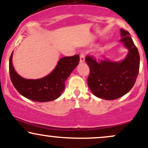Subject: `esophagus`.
Wrapping results in <instances>:
<instances>
[{"label": "esophagus", "mask_w": 148, "mask_h": 148, "mask_svg": "<svg viewBox=\"0 0 148 148\" xmlns=\"http://www.w3.org/2000/svg\"><path fill=\"white\" fill-rule=\"evenodd\" d=\"M85 61V55L83 53H81L80 54V62H84Z\"/></svg>", "instance_id": "1"}]
</instances>
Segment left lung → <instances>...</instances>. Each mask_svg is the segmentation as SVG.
<instances>
[{
  "instance_id": "left-lung-1",
  "label": "left lung",
  "mask_w": 148,
  "mask_h": 148,
  "mask_svg": "<svg viewBox=\"0 0 148 148\" xmlns=\"http://www.w3.org/2000/svg\"><path fill=\"white\" fill-rule=\"evenodd\" d=\"M120 41L129 49L125 60L112 62L108 59L98 60L87 56L86 62L90 68L88 85L96 97L106 100L116 99L133 88L138 76L140 56L130 34L122 28Z\"/></svg>"
}]
</instances>
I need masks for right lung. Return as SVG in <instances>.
<instances>
[{"label":"right lung","mask_w":148,"mask_h":148,"mask_svg":"<svg viewBox=\"0 0 148 148\" xmlns=\"http://www.w3.org/2000/svg\"><path fill=\"white\" fill-rule=\"evenodd\" d=\"M12 54L10 58L9 72L13 86L21 95L35 101H53L61 95L65 87L66 80L79 64V56L63 57L53 71L40 79H25L16 72L12 65Z\"/></svg>","instance_id":"obj_1"}]
</instances>
